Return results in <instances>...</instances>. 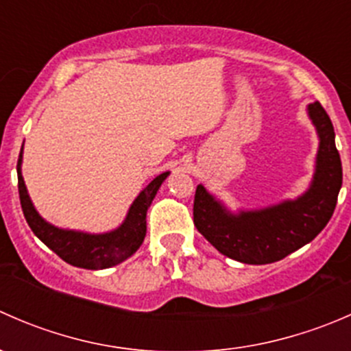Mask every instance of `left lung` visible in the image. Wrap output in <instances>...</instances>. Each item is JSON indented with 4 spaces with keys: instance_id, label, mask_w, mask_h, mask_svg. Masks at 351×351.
Instances as JSON below:
<instances>
[{
    "instance_id": "8db88e82",
    "label": "left lung",
    "mask_w": 351,
    "mask_h": 351,
    "mask_svg": "<svg viewBox=\"0 0 351 351\" xmlns=\"http://www.w3.org/2000/svg\"><path fill=\"white\" fill-rule=\"evenodd\" d=\"M307 115L319 146L313 180L302 195L232 212L204 185L197 186L193 222L219 253L247 265L274 263L313 241L329 222L343 182L341 159L326 110L314 101L307 105Z\"/></svg>"
}]
</instances>
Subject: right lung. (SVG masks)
Returning a JSON list of instances; mask_svg holds the SVG:
<instances>
[{
  "label": "right lung",
  "mask_w": 351,
  "mask_h": 351,
  "mask_svg": "<svg viewBox=\"0 0 351 351\" xmlns=\"http://www.w3.org/2000/svg\"><path fill=\"white\" fill-rule=\"evenodd\" d=\"M23 147L20 151L16 173H19V193L23 215L34 234L47 247H51L66 263L86 270H104L115 267L132 256L146 238L147 208L153 204L159 186L169 176V171L158 175L129 207L125 219L117 229L108 232H83L74 229H62L45 221L34 207L22 175Z\"/></svg>",
  "instance_id": "obj_1"
}]
</instances>
